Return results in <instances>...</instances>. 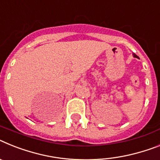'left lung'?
I'll list each match as a JSON object with an SVG mask.
<instances>
[{
    "label": "left lung",
    "mask_w": 160,
    "mask_h": 160,
    "mask_svg": "<svg viewBox=\"0 0 160 160\" xmlns=\"http://www.w3.org/2000/svg\"><path fill=\"white\" fill-rule=\"evenodd\" d=\"M132 55H133V57H134V58H138V56H137V55L135 54V53H132Z\"/></svg>",
    "instance_id": "8db88e82"
}]
</instances>
